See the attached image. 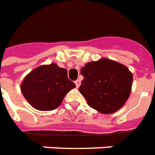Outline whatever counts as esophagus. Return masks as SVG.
Listing matches in <instances>:
<instances>
[{
    "label": "esophagus",
    "instance_id": "obj_1",
    "mask_svg": "<svg viewBox=\"0 0 155 155\" xmlns=\"http://www.w3.org/2000/svg\"><path fill=\"white\" fill-rule=\"evenodd\" d=\"M75 85H76L77 88H78L79 86H80V85H81V81H80L79 79L76 80V81H75Z\"/></svg>",
    "mask_w": 155,
    "mask_h": 155
}]
</instances>
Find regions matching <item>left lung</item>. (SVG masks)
Instances as JSON below:
<instances>
[{
    "label": "left lung",
    "instance_id": "obj_1",
    "mask_svg": "<svg viewBox=\"0 0 155 155\" xmlns=\"http://www.w3.org/2000/svg\"><path fill=\"white\" fill-rule=\"evenodd\" d=\"M81 74L84 79L79 91L88 105L101 114L116 112L130 97L133 75L121 63L102 58L85 64Z\"/></svg>",
    "mask_w": 155,
    "mask_h": 155
}]
</instances>
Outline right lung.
Returning a JSON list of instances; mask_svg holds the SVG:
<instances>
[{
    "label": "right lung",
    "instance_id": "right-lung-1",
    "mask_svg": "<svg viewBox=\"0 0 155 155\" xmlns=\"http://www.w3.org/2000/svg\"><path fill=\"white\" fill-rule=\"evenodd\" d=\"M76 87L68 78L67 70L56 63L38 66L25 77L21 90L33 108L41 111L55 110L66 94Z\"/></svg>",
    "mask_w": 155,
    "mask_h": 155
}]
</instances>
